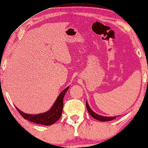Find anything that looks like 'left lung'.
I'll return each mask as SVG.
<instances>
[{"instance_id":"obj_1","label":"left lung","mask_w":148,"mask_h":148,"mask_svg":"<svg viewBox=\"0 0 148 148\" xmlns=\"http://www.w3.org/2000/svg\"><path fill=\"white\" fill-rule=\"evenodd\" d=\"M86 106H87V110L88 113L90 114V115L92 117L94 118L96 120H99V121H101V122H106V121H110V120H112L114 119H115L116 118L117 116H113V117H108V116H101V115H99L96 114L95 112H93V111L91 110V108L89 107V106H88L87 101L86 102Z\"/></svg>"}]
</instances>
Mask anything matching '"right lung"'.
<instances>
[{"label":"right lung","mask_w":148,"mask_h":148,"mask_svg":"<svg viewBox=\"0 0 148 148\" xmlns=\"http://www.w3.org/2000/svg\"><path fill=\"white\" fill-rule=\"evenodd\" d=\"M69 87L65 88L59 95L52 107L48 111L44 113L38 114H28L22 112L18 108H16L24 119L34 122L36 124L49 126V125L55 123L61 118L63 106V98H64L65 93L69 89Z\"/></svg>","instance_id":"right-lung-1"}]
</instances>
